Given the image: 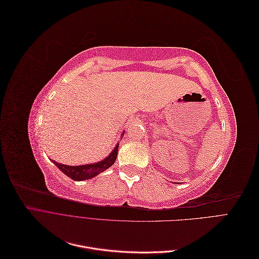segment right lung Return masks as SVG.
<instances>
[{
  "label": "right lung",
  "mask_w": 259,
  "mask_h": 259,
  "mask_svg": "<svg viewBox=\"0 0 259 259\" xmlns=\"http://www.w3.org/2000/svg\"><path fill=\"white\" fill-rule=\"evenodd\" d=\"M124 135V132H123ZM117 148H119V143L115 145L113 150L110 152L108 156L104 160H101L96 163H91V164H85V165H65V164L58 163L56 161L51 160L55 165H56L62 173L70 177L71 179L75 180V182H82V180H88L93 177L97 176L98 174L103 173L104 170L110 167L112 164L115 162L116 155H117Z\"/></svg>",
  "instance_id": "obj_1"
}]
</instances>
